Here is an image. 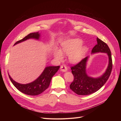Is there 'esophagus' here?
Instances as JSON below:
<instances>
[{"mask_svg": "<svg viewBox=\"0 0 121 121\" xmlns=\"http://www.w3.org/2000/svg\"><path fill=\"white\" fill-rule=\"evenodd\" d=\"M67 67L65 65H62L60 67V71L63 72H66L67 71Z\"/></svg>", "mask_w": 121, "mask_h": 121, "instance_id": "1", "label": "esophagus"}]
</instances>
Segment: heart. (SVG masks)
Returning <instances> with one entry per match:
<instances>
[{
    "label": "heart",
    "mask_w": 121,
    "mask_h": 121,
    "mask_svg": "<svg viewBox=\"0 0 121 121\" xmlns=\"http://www.w3.org/2000/svg\"><path fill=\"white\" fill-rule=\"evenodd\" d=\"M83 41L78 38L69 39L63 42L62 43L61 50L57 49L54 52L55 58L59 61L64 59V54L68 55L69 62L72 64H76L83 58L87 52L86 46H82Z\"/></svg>",
    "instance_id": "heart-1"
}]
</instances>
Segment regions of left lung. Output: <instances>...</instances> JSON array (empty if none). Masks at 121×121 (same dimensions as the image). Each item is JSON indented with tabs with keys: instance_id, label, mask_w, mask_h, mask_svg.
<instances>
[{
	"instance_id": "left-lung-1",
	"label": "left lung",
	"mask_w": 121,
	"mask_h": 121,
	"mask_svg": "<svg viewBox=\"0 0 121 121\" xmlns=\"http://www.w3.org/2000/svg\"><path fill=\"white\" fill-rule=\"evenodd\" d=\"M97 44L92 50V53H106L108 55L109 62L105 72L97 78L88 76L86 73V64L89 58L87 56L77 65L71 67L74 79L69 88L79 95H88L97 92L102 87L108 79L112 69V60L110 50L107 44L99 38H97Z\"/></svg>"
}]
</instances>
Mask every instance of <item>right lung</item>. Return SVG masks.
I'll return each mask as SVG.
<instances>
[{"mask_svg": "<svg viewBox=\"0 0 121 121\" xmlns=\"http://www.w3.org/2000/svg\"><path fill=\"white\" fill-rule=\"evenodd\" d=\"M40 34L38 32L30 33L22 39L17 42L14 45L29 39L39 40ZM60 66H48L44 69L42 74L34 81L23 84L17 83L13 79L9 74V78L15 87L20 92L30 96H36L45 91L48 87L53 76L58 71Z\"/></svg>", "mask_w": 121, "mask_h": 121, "instance_id": "1", "label": "right lung"}]
</instances>
